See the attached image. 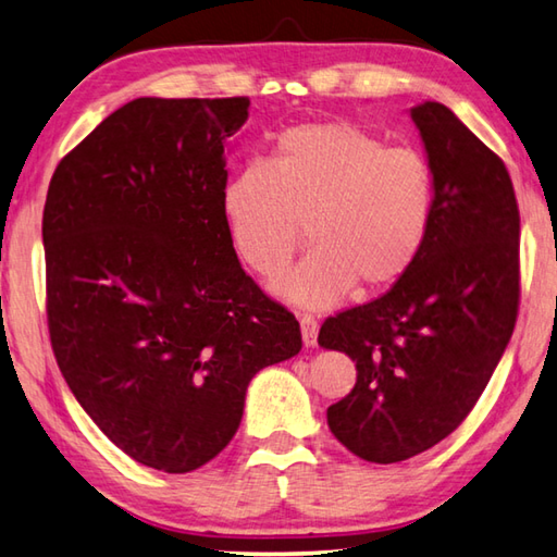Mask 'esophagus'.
Instances as JSON below:
<instances>
[{"instance_id": "esophagus-1", "label": "esophagus", "mask_w": 557, "mask_h": 557, "mask_svg": "<svg viewBox=\"0 0 557 557\" xmlns=\"http://www.w3.org/2000/svg\"><path fill=\"white\" fill-rule=\"evenodd\" d=\"M300 332L306 346L318 344V320H314L312 314H300Z\"/></svg>"}]
</instances>
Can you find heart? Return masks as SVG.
Here are the masks:
<instances>
[{
  "label": "heart",
  "mask_w": 557,
  "mask_h": 557,
  "mask_svg": "<svg viewBox=\"0 0 557 557\" xmlns=\"http://www.w3.org/2000/svg\"><path fill=\"white\" fill-rule=\"evenodd\" d=\"M220 206L239 259L259 276L290 264L306 225L312 249L283 293L327 308L354 283L391 288L417 264L432 235L436 182L422 152L391 148L361 125L302 123L278 135L264 164L239 170Z\"/></svg>",
  "instance_id": "heart-1"
}]
</instances>
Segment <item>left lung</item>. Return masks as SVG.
I'll use <instances>...</instances> for the list:
<instances>
[{
    "label": "left lung",
    "instance_id": "8db88e82",
    "mask_svg": "<svg viewBox=\"0 0 557 557\" xmlns=\"http://www.w3.org/2000/svg\"><path fill=\"white\" fill-rule=\"evenodd\" d=\"M436 182L432 235L417 264L320 327V346L356 361V385L327 407L332 434L371 463L436 446L470 414L519 314V206L499 154L454 111H409Z\"/></svg>",
    "mask_w": 557,
    "mask_h": 557
}]
</instances>
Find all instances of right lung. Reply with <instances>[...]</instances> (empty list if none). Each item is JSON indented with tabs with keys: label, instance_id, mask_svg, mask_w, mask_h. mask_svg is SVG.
I'll return each mask as SVG.
<instances>
[{
	"label": "right lung",
	"instance_id": "add662e5",
	"mask_svg": "<svg viewBox=\"0 0 557 557\" xmlns=\"http://www.w3.org/2000/svg\"><path fill=\"white\" fill-rule=\"evenodd\" d=\"M249 99H135L55 166L44 208L50 346L123 454L191 473L235 436L255 373L300 324L239 267L225 143Z\"/></svg>",
	"mask_w": 557,
	"mask_h": 557
}]
</instances>
